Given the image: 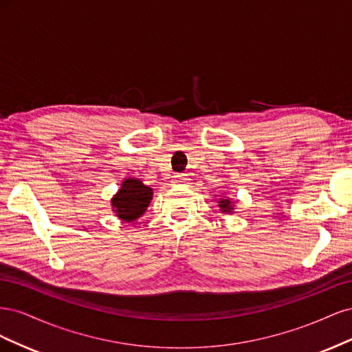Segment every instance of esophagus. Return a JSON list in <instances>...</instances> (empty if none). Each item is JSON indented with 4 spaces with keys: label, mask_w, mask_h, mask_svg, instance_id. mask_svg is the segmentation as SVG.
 Instances as JSON below:
<instances>
[{
    "label": "esophagus",
    "mask_w": 352,
    "mask_h": 352,
    "mask_svg": "<svg viewBox=\"0 0 352 352\" xmlns=\"http://www.w3.org/2000/svg\"><path fill=\"white\" fill-rule=\"evenodd\" d=\"M188 177H186V175L185 173H177V175H175L173 176V182L172 184H175V185H185V184H188Z\"/></svg>",
    "instance_id": "34e87169"
}]
</instances>
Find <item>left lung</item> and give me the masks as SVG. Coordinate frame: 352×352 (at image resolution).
<instances>
[{"label": "left lung", "instance_id": "8db88e82", "mask_svg": "<svg viewBox=\"0 0 352 352\" xmlns=\"http://www.w3.org/2000/svg\"><path fill=\"white\" fill-rule=\"evenodd\" d=\"M220 208L223 212H230L232 211L230 199H220Z\"/></svg>", "mask_w": 352, "mask_h": 352}]
</instances>
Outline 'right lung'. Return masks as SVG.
<instances>
[{
  "mask_svg": "<svg viewBox=\"0 0 352 352\" xmlns=\"http://www.w3.org/2000/svg\"><path fill=\"white\" fill-rule=\"evenodd\" d=\"M153 198V189L145 186L141 180L127 179L119 192L111 199L114 211L124 221H135L144 214Z\"/></svg>",
  "mask_w": 352,
  "mask_h": 352,
  "instance_id": "obj_1",
  "label": "right lung"
}]
</instances>
